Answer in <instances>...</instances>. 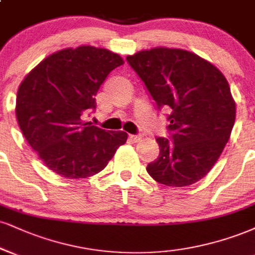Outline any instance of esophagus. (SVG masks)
Segmentation results:
<instances>
[{"label": "esophagus", "mask_w": 255, "mask_h": 255, "mask_svg": "<svg viewBox=\"0 0 255 255\" xmlns=\"http://www.w3.org/2000/svg\"><path fill=\"white\" fill-rule=\"evenodd\" d=\"M129 137H130V140L134 141V142H139V141L142 139V136L141 135H129Z\"/></svg>", "instance_id": "esophagus-1"}]
</instances>
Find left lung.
<instances>
[{
  "label": "left lung",
  "instance_id": "8db88e82",
  "mask_svg": "<svg viewBox=\"0 0 255 255\" xmlns=\"http://www.w3.org/2000/svg\"><path fill=\"white\" fill-rule=\"evenodd\" d=\"M158 110L170 112V140L157 137L159 157L147 165L155 182L191 185L213 168L235 122V102L222 72L197 54L155 47L127 57Z\"/></svg>",
  "mask_w": 255,
  "mask_h": 255
}]
</instances>
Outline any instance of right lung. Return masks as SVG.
Instances as JSON below:
<instances>
[{"mask_svg":"<svg viewBox=\"0 0 255 255\" xmlns=\"http://www.w3.org/2000/svg\"><path fill=\"white\" fill-rule=\"evenodd\" d=\"M125 61L106 48L79 46L45 58L20 84L17 124L39 158L65 178H87L103 170L127 133L106 131L83 121L96 108L98 89Z\"/></svg>","mask_w":255,"mask_h":255,"instance_id":"obj_1","label":"right lung"}]
</instances>
